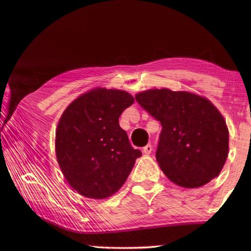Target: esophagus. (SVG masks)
<instances>
[{
  "mask_svg": "<svg viewBox=\"0 0 251 251\" xmlns=\"http://www.w3.org/2000/svg\"><path fill=\"white\" fill-rule=\"evenodd\" d=\"M152 151H153L152 145H146V146L143 149V152L145 153V154H151V153H152Z\"/></svg>",
  "mask_w": 251,
  "mask_h": 251,
  "instance_id": "obj_1",
  "label": "esophagus"
}]
</instances>
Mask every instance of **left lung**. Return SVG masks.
I'll return each instance as SVG.
<instances>
[{"label":"left lung","instance_id":"obj_1","mask_svg":"<svg viewBox=\"0 0 251 251\" xmlns=\"http://www.w3.org/2000/svg\"><path fill=\"white\" fill-rule=\"evenodd\" d=\"M135 98L161 122L155 156L173 183L195 188L221 174L228 155V129L209 99L167 88L150 89Z\"/></svg>","mask_w":251,"mask_h":251}]
</instances>
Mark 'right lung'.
<instances>
[{"mask_svg":"<svg viewBox=\"0 0 251 251\" xmlns=\"http://www.w3.org/2000/svg\"><path fill=\"white\" fill-rule=\"evenodd\" d=\"M133 100L126 91L96 88L72 101L61 114L56 156L67 183L78 194L96 200L112 197L142 156L119 125Z\"/></svg>","mask_w":251,"mask_h":251,"instance_id":"right-lung-1","label":"right lung"}]
</instances>
